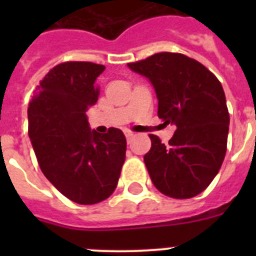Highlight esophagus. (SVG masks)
Returning <instances> with one entry per match:
<instances>
[{
    "mask_svg": "<svg viewBox=\"0 0 256 256\" xmlns=\"http://www.w3.org/2000/svg\"><path fill=\"white\" fill-rule=\"evenodd\" d=\"M124 134H126V142H128V144H130V140H132V138H133V136H134V133L130 132V130H126V133H124Z\"/></svg>",
    "mask_w": 256,
    "mask_h": 256,
    "instance_id": "obj_1",
    "label": "esophagus"
}]
</instances>
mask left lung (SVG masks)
<instances>
[{
	"mask_svg": "<svg viewBox=\"0 0 256 256\" xmlns=\"http://www.w3.org/2000/svg\"><path fill=\"white\" fill-rule=\"evenodd\" d=\"M128 68L150 80L158 115L177 126L168 144L150 134L144 162L154 186L169 198L198 195L218 174L227 150L230 114L220 82L198 61L174 52L155 54Z\"/></svg>",
	"mask_w": 256,
	"mask_h": 256,
	"instance_id": "8db88e82",
	"label": "left lung"
}]
</instances>
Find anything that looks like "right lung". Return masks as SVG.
<instances>
[{"label":"right lung","instance_id":"1","mask_svg":"<svg viewBox=\"0 0 256 256\" xmlns=\"http://www.w3.org/2000/svg\"><path fill=\"white\" fill-rule=\"evenodd\" d=\"M104 65L69 61L46 74L28 108L29 138L47 180L76 204H97L116 188L126 160L123 132L100 134L86 112L98 97Z\"/></svg>","mask_w":256,"mask_h":256}]
</instances>
